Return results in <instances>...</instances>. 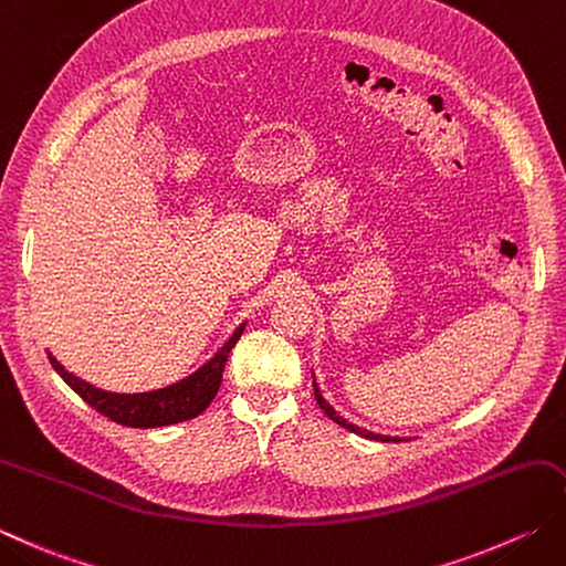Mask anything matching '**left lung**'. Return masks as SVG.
<instances>
[{
	"instance_id": "left-lung-1",
	"label": "left lung",
	"mask_w": 566,
	"mask_h": 566,
	"mask_svg": "<svg viewBox=\"0 0 566 566\" xmlns=\"http://www.w3.org/2000/svg\"><path fill=\"white\" fill-rule=\"evenodd\" d=\"M314 375V373H312ZM314 395H316V402H318V407L324 409L326 412V417L328 419H334L336 424H340V427H346L348 431H353V434H358V437H365V439H375V441H402L400 437H382V434H373V431H368V429H363V427H358V424H353V422H348L346 417H340L334 407H331L328 402H326V397L321 395V390H318V385H316V378H314Z\"/></svg>"
}]
</instances>
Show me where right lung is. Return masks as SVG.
<instances>
[{
  "label": "right lung",
  "instance_id": "add662e5",
  "mask_svg": "<svg viewBox=\"0 0 566 566\" xmlns=\"http://www.w3.org/2000/svg\"><path fill=\"white\" fill-rule=\"evenodd\" d=\"M245 331V324L235 328L226 346L220 348L213 358L203 363L196 373L188 375V378L174 382L169 387H159V390L149 392H107L99 390V387L85 382L77 375L69 373L63 365L53 358L49 350V360L53 370L61 375V378L69 382V387L83 397V400L97 409L99 415H105L113 422L122 427H135V429H154V427H169L186 422V419H193L203 412V409L213 402L218 395L220 380H223V370L232 346H235L238 338Z\"/></svg>",
  "mask_w": 566,
  "mask_h": 566
}]
</instances>
